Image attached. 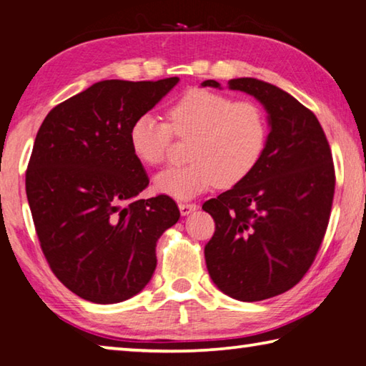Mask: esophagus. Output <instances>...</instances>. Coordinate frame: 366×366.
<instances>
[{
	"mask_svg": "<svg viewBox=\"0 0 366 366\" xmlns=\"http://www.w3.org/2000/svg\"><path fill=\"white\" fill-rule=\"evenodd\" d=\"M197 208H198V205H195V203H179V209H181L182 216H187L190 213H194Z\"/></svg>",
	"mask_w": 366,
	"mask_h": 366,
	"instance_id": "esophagus-1",
	"label": "esophagus"
}]
</instances>
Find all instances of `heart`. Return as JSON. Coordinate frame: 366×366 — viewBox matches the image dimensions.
Here are the masks:
<instances>
[{"mask_svg": "<svg viewBox=\"0 0 366 366\" xmlns=\"http://www.w3.org/2000/svg\"><path fill=\"white\" fill-rule=\"evenodd\" d=\"M189 139V164L161 171L154 189L189 200L209 189L244 182L262 161L269 124L252 100H234L222 92L190 89L168 107V122L152 113L135 117L129 145L145 166H159L169 157L172 137Z\"/></svg>", "mask_w": 366, "mask_h": 366, "instance_id": "heart-1", "label": "heart"}]
</instances>
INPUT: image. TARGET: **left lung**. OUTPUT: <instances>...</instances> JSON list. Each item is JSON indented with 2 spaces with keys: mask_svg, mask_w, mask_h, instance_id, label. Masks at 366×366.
I'll list each match as a JSON object with an SVG mask.
<instances>
[{
  "mask_svg": "<svg viewBox=\"0 0 366 366\" xmlns=\"http://www.w3.org/2000/svg\"><path fill=\"white\" fill-rule=\"evenodd\" d=\"M268 113V145L244 182L203 203L214 234L207 268L221 292L258 302L292 289L312 266L330 222L334 164L323 127L292 95L263 80L232 79ZM202 86L221 89L216 80Z\"/></svg>",
  "mask_w": 366,
  "mask_h": 366,
  "instance_id": "1",
  "label": "left lung"
}]
</instances>
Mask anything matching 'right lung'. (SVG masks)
Instances as JSON below:
<instances>
[{
	"label": "right lung",
	"mask_w": 366,
	"mask_h": 366,
	"mask_svg": "<svg viewBox=\"0 0 366 366\" xmlns=\"http://www.w3.org/2000/svg\"><path fill=\"white\" fill-rule=\"evenodd\" d=\"M179 82L102 80L49 111L36 132L26 192L49 268L74 294L117 303L157 268V242L179 216L168 195L139 198L148 176L129 127Z\"/></svg>",
	"instance_id": "obj_1"
}]
</instances>
